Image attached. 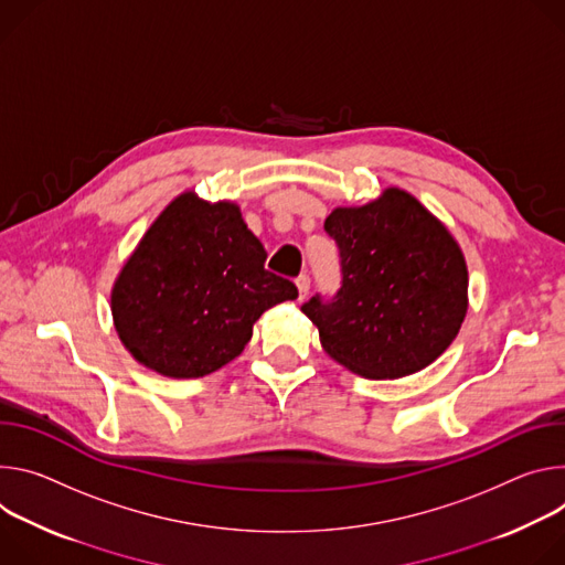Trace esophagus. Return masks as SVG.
Here are the masks:
<instances>
[{"instance_id": "esophagus-1", "label": "esophagus", "mask_w": 565, "mask_h": 565, "mask_svg": "<svg viewBox=\"0 0 565 565\" xmlns=\"http://www.w3.org/2000/svg\"><path fill=\"white\" fill-rule=\"evenodd\" d=\"M296 287H298V296H300V300H302V298L309 294V276H305V274L298 276V278H296Z\"/></svg>"}]
</instances>
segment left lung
<instances>
[{"mask_svg": "<svg viewBox=\"0 0 565 565\" xmlns=\"http://www.w3.org/2000/svg\"><path fill=\"white\" fill-rule=\"evenodd\" d=\"M343 282L332 302L302 305L328 356L365 380H399L430 365L458 337L469 271L458 239L397 185L367 204L337 206Z\"/></svg>", "mask_w": 565, "mask_h": 565, "instance_id": "1", "label": "left lung"}]
</instances>
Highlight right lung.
Here are the masks:
<instances>
[{
	"label": "right lung",
	"mask_w": 565,
	"mask_h": 565,
	"mask_svg": "<svg viewBox=\"0 0 565 565\" xmlns=\"http://www.w3.org/2000/svg\"><path fill=\"white\" fill-rule=\"evenodd\" d=\"M265 260L235 202L177 195L111 285L120 343L161 377L200 380L220 370L242 354L269 307L298 298Z\"/></svg>",
	"instance_id": "right-lung-1"
}]
</instances>
